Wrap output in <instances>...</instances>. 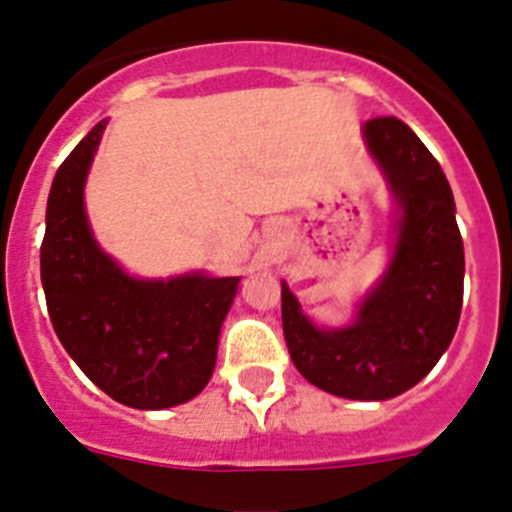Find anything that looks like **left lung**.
<instances>
[{
    "label": "left lung",
    "instance_id": "1",
    "mask_svg": "<svg viewBox=\"0 0 512 512\" xmlns=\"http://www.w3.org/2000/svg\"><path fill=\"white\" fill-rule=\"evenodd\" d=\"M362 137L395 201L393 247L380 280L344 326H319L283 285V334L311 385L349 400H388L421 382L449 349L462 313L464 245L444 170L395 117Z\"/></svg>",
    "mask_w": 512,
    "mask_h": 512
}]
</instances>
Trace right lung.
I'll return each instance as SVG.
<instances>
[{"label": "right lung", "mask_w": 512, "mask_h": 512, "mask_svg": "<svg viewBox=\"0 0 512 512\" xmlns=\"http://www.w3.org/2000/svg\"><path fill=\"white\" fill-rule=\"evenodd\" d=\"M107 119L73 147L50 186L40 278L53 329L84 375L117 403L163 411L214 375L239 278H137L101 250L84 188Z\"/></svg>", "instance_id": "obj_1"}]
</instances>
